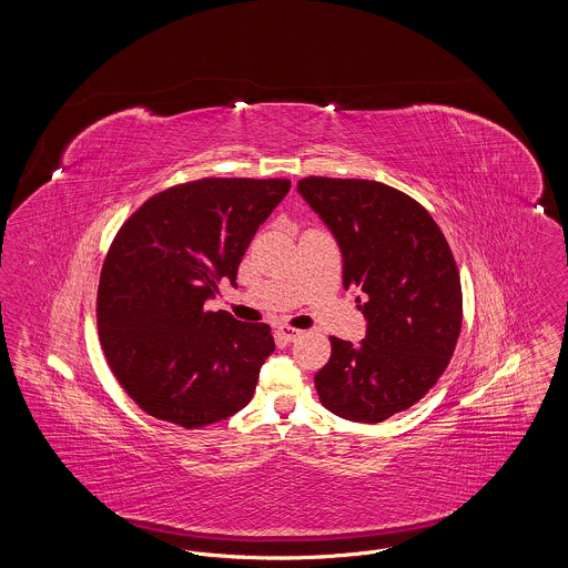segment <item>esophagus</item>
Returning <instances> with one entry per match:
<instances>
[{
  "mask_svg": "<svg viewBox=\"0 0 568 568\" xmlns=\"http://www.w3.org/2000/svg\"><path fill=\"white\" fill-rule=\"evenodd\" d=\"M278 336L283 338V341H287V343H294L297 341L300 336H302V329H297V327H292V325H278Z\"/></svg>",
  "mask_w": 568,
  "mask_h": 568,
  "instance_id": "obj_1",
  "label": "esophagus"
}]
</instances>
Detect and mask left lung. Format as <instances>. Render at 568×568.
I'll return each mask as SVG.
<instances>
[{"label": "left lung", "mask_w": 568, "mask_h": 568, "mask_svg": "<svg viewBox=\"0 0 568 568\" xmlns=\"http://www.w3.org/2000/svg\"><path fill=\"white\" fill-rule=\"evenodd\" d=\"M297 191L341 246L345 290L366 296L364 341L329 336L332 355L315 375L320 400L343 419L378 424L419 403L454 355L462 329L454 253L430 213L389 185L306 176Z\"/></svg>", "instance_id": "8db88e82"}]
</instances>
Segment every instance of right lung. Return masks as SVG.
I'll return each instance as SVG.
<instances>
[{
	"instance_id": "1",
	"label": "right lung",
	"mask_w": 568,
	"mask_h": 568,
	"mask_svg": "<svg viewBox=\"0 0 568 568\" xmlns=\"http://www.w3.org/2000/svg\"><path fill=\"white\" fill-rule=\"evenodd\" d=\"M287 179H200L149 197L116 232L98 287L110 371L155 419L185 430L216 424L253 398L274 352L266 324L204 311L236 272Z\"/></svg>"
}]
</instances>
